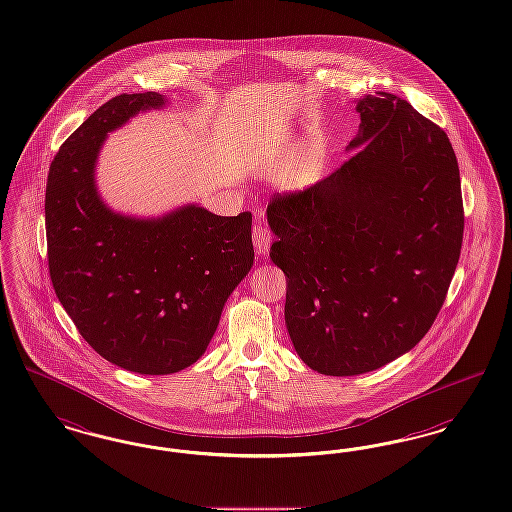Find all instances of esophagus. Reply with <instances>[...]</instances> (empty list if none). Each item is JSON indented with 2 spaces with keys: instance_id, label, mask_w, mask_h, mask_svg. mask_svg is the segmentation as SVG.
Returning a JSON list of instances; mask_svg holds the SVG:
<instances>
[{
  "instance_id": "1",
  "label": "esophagus",
  "mask_w": 512,
  "mask_h": 512,
  "mask_svg": "<svg viewBox=\"0 0 512 512\" xmlns=\"http://www.w3.org/2000/svg\"><path fill=\"white\" fill-rule=\"evenodd\" d=\"M272 244V232L263 223H255L253 226V246L259 255H265Z\"/></svg>"
}]
</instances>
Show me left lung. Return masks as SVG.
I'll use <instances>...</instances> for the list:
<instances>
[{
	"label": "left lung",
	"mask_w": 512,
	"mask_h": 512,
	"mask_svg": "<svg viewBox=\"0 0 512 512\" xmlns=\"http://www.w3.org/2000/svg\"><path fill=\"white\" fill-rule=\"evenodd\" d=\"M356 110V150L341 167L266 209L293 347L308 368L337 377L381 368L427 335L465 228L446 131L387 91Z\"/></svg>",
	"instance_id": "8db88e82"
}]
</instances>
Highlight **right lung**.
Listing matches in <instances>:
<instances>
[{
	"instance_id": "1",
	"label": "right lung",
	"mask_w": 512,
	"mask_h": 512,
	"mask_svg": "<svg viewBox=\"0 0 512 512\" xmlns=\"http://www.w3.org/2000/svg\"><path fill=\"white\" fill-rule=\"evenodd\" d=\"M154 91L118 95L62 143L45 190L49 276L74 326L104 360L144 375L194 364L228 295L253 265L251 213L186 205L139 221L101 202L93 169L108 131L158 108Z\"/></svg>"
}]
</instances>
